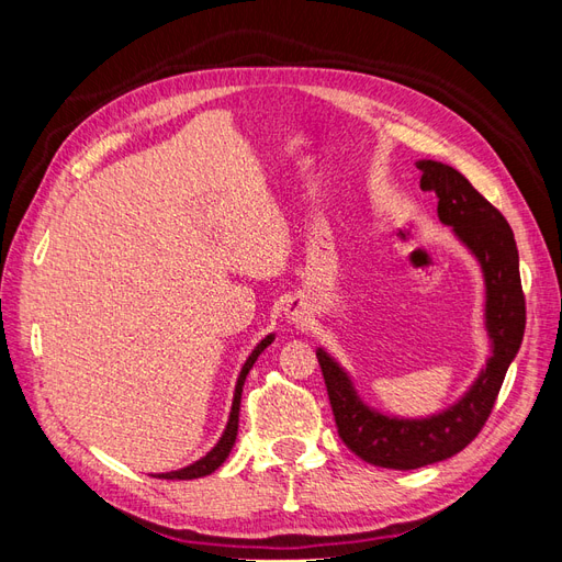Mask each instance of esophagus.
Segmentation results:
<instances>
[{
	"instance_id": "esophagus-1",
	"label": "esophagus",
	"mask_w": 562,
	"mask_h": 562,
	"mask_svg": "<svg viewBox=\"0 0 562 562\" xmlns=\"http://www.w3.org/2000/svg\"><path fill=\"white\" fill-rule=\"evenodd\" d=\"M285 318L293 323V326H297V328H304L307 326V323L312 321V312H310V307L304 302H291L285 307Z\"/></svg>"
}]
</instances>
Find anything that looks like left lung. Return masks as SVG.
<instances>
[{
  "mask_svg": "<svg viewBox=\"0 0 562 562\" xmlns=\"http://www.w3.org/2000/svg\"><path fill=\"white\" fill-rule=\"evenodd\" d=\"M417 168L422 190L438 196V220L452 227V234L481 265L490 337L485 368L446 411L427 417H398L370 407L356 391L349 372L326 349L316 347L339 438L363 462L398 471L443 462L479 436L525 333L518 248L504 215L452 166L422 159Z\"/></svg>",
  "mask_w": 562,
  "mask_h": 562,
  "instance_id": "obj_1",
  "label": "left lung"
}]
</instances>
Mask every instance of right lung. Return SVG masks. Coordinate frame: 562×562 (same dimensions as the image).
Here are the masks:
<instances>
[{
    "mask_svg": "<svg viewBox=\"0 0 562 562\" xmlns=\"http://www.w3.org/2000/svg\"><path fill=\"white\" fill-rule=\"evenodd\" d=\"M274 342V333H269L262 342L250 351V356L246 359L239 378H236V386H234V398H232V411H229V419H227V427L220 436L217 443L203 454L196 462H192L190 467H182L178 471H166V473H157V479H166V481H192V479H201V475H209L213 473L217 467H223L225 459L229 457L232 448H234V440H236V431H239V407H241V391H244V382L246 375L250 372L252 363L258 361V356Z\"/></svg>",
    "mask_w": 562,
    "mask_h": 562,
    "instance_id": "right-lung-1",
    "label": "right lung"
}]
</instances>
